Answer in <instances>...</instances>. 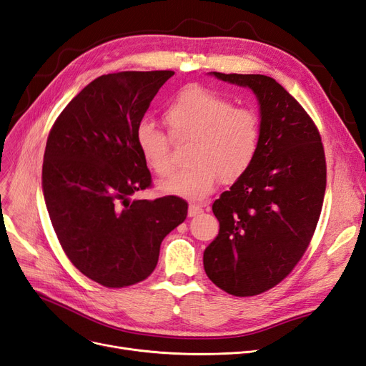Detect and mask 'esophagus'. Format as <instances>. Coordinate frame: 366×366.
<instances>
[{"mask_svg":"<svg viewBox=\"0 0 366 366\" xmlns=\"http://www.w3.org/2000/svg\"><path fill=\"white\" fill-rule=\"evenodd\" d=\"M203 214V204H198V203H191L189 204V217H197Z\"/></svg>","mask_w":366,"mask_h":366,"instance_id":"1","label":"esophagus"}]
</instances>
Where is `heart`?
Wrapping results in <instances>:
<instances>
[{
  "mask_svg": "<svg viewBox=\"0 0 366 366\" xmlns=\"http://www.w3.org/2000/svg\"><path fill=\"white\" fill-rule=\"evenodd\" d=\"M163 120L175 140L189 139L186 159L191 164L160 183L164 192L194 200L209 195L221 179L234 183L257 159L262 124L247 107H234L227 97L203 86H186L166 105ZM136 143L148 168L163 177L172 169L171 140L149 122L136 129Z\"/></svg>",
  "mask_w": 366,
  "mask_h": 366,
  "instance_id": "1",
  "label": "heart"
}]
</instances>
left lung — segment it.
<instances>
[{"mask_svg":"<svg viewBox=\"0 0 366 366\" xmlns=\"http://www.w3.org/2000/svg\"><path fill=\"white\" fill-rule=\"evenodd\" d=\"M261 108V145L252 168L214 202L219 234L203 254L207 278L234 296L273 289L301 261L322 210L327 163L313 119L273 77L226 74Z\"/></svg>","mask_w":366,"mask_h":366,"instance_id":"obj_1","label":"left lung"}]
</instances>
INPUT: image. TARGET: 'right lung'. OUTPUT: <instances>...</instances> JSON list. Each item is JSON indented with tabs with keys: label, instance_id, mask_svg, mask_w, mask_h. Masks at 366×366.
I'll use <instances>...</instances> for the list:
<instances>
[{
	"label": "right lung",
	"instance_id": "obj_1",
	"mask_svg": "<svg viewBox=\"0 0 366 366\" xmlns=\"http://www.w3.org/2000/svg\"><path fill=\"white\" fill-rule=\"evenodd\" d=\"M171 70L99 76L62 109L49 132L42 191L62 250L86 278L108 289L154 272L163 238L187 217L166 195L129 200L152 186L136 129Z\"/></svg>",
	"mask_w": 366,
	"mask_h": 366
}]
</instances>
